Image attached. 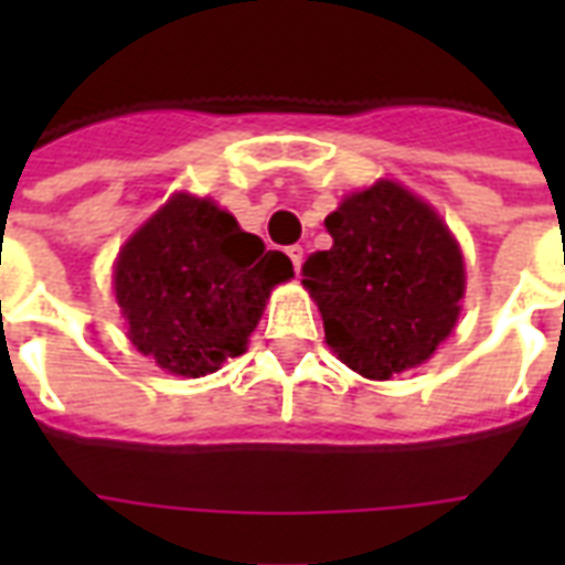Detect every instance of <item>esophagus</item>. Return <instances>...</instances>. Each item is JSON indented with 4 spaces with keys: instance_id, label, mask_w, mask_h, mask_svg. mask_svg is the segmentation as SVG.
I'll return each mask as SVG.
<instances>
[{
    "instance_id": "esophagus-1",
    "label": "esophagus",
    "mask_w": 565,
    "mask_h": 565,
    "mask_svg": "<svg viewBox=\"0 0 565 565\" xmlns=\"http://www.w3.org/2000/svg\"><path fill=\"white\" fill-rule=\"evenodd\" d=\"M287 257H290V260H292V269L299 273L301 260H305V248H301V246H290V248H287Z\"/></svg>"
}]
</instances>
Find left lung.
Segmentation results:
<instances>
[{"label": "left lung", "instance_id": "1", "mask_svg": "<svg viewBox=\"0 0 565 565\" xmlns=\"http://www.w3.org/2000/svg\"><path fill=\"white\" fill-rule=\"evenodd\" d=\"M326 228L334 246L305 260L301 284L337 358L372 381L428 361L451 334L466 290L446 222L402 184L375 181L345 195Z\"/></svg>", "mask_w": 565, "mask_h": 565}]
</instances>
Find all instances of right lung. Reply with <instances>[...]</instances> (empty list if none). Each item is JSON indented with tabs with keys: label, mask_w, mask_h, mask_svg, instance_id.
<instances>
[{
	"label": "right lung",
	"mask_w": 565,
	"mask_h": 565,
	"mask_svg": "<svg viewBox=\"0 0 565 565\" xmlns=\"http://www.w3.org/2000/svg\"><path fill=\"white\" fill-rule=\"evenodd\" d=\"M290 278L284 252H266L228 211L188 193L137 228L114 266L128 340L184 377L216 372L246 352L269 292Z\"/></svg>",
	"instance_id": "add662e5"
}]
</instances>
